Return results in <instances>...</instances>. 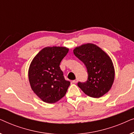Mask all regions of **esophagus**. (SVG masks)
<instances>
[{"mask_svg": "<svg viewBox=\"0 0 134 134\" xmlns=\"http://www.w3.org/2000/svg\"><path fill=\"white\" fill-rule=\"evenodd\" d=\"M77 79H76V80H72V83H76L77 82Z\"/></svg>", "mask_w": 134, "mask_h": 134, "instance_id": "1", "label": "esophagus"}]
</instances>
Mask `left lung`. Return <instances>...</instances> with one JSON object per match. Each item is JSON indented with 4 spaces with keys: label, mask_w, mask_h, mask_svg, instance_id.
I'll use <instances>...</instances> for the list:
<instances>
[{
    "label": "left lung",
    "mask_w": 134,
    "mask_h": 134,
    "mask_svg": "<svg viewBox=\"0 0 134 134\" xmlns=\"http://www.w3.org/2000/svg\"><path fill=\"white\" fill-rule=\"evenodd\" d=\"M74 54L87 68L88 79L79 82L78 87L88 96L98 98L110 90L115 79V70L110 57L100 47L88 43L77 47Z\"/></svg>",
    "instance_id": "left-lung-1"
}]
</instances>
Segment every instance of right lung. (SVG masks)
Returning <instances> with one entry per match:
<instances>
[{"label": "right lung", "mask_w": 134, "mask_h": 134, "mask_svg": "<svg viewBox=\"0 0 134 134\" xmlns=\"http://www.w3.org/2000/svg\"><path fill=\"white\" fill-rule=\"evenodd\" d=\"M68 51L65 47H44L31 62L29 82L34 92L44 102H57L65 96L70 85L60 68V62Z\"/></svg>", "instance_id": "1"}]
</instances>
